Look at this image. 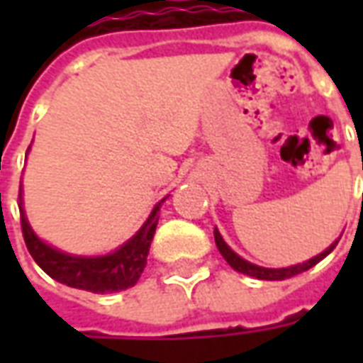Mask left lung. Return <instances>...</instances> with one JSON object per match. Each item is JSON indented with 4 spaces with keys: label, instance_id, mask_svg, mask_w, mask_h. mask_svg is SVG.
<instances>
[{
    "label": "left lung",
    "instance_id": "obj_1",
    "mask_svg": "<svg viewBox=\"0 0 363 363\" xmlns=\"http://www.w3.org/2000/svg\"><path fill=\"white\" fill-rule=\"evenodd\" d=\"M213 237H216V245H218V249H220L221 257L228 260L229 267L233 268V270H237V272L247 274V276H252V278H259V280H286V278H291V276H296V274L305 272V270H309V268L315 267L317 262H320V260L325 259L328 252L333 251L336 245H338V239H336L335 243L330 245L327 251H323L320 255H317V257H313V259H309L307 262H303V264H296V267L288 268H262L257 267V264H251V262H247V260H243L239 255H235V252L231 251L228 245H225V241L221 239L218 229H213Z\"/></svg>",
    "mask_w": 363,
    "mask_h": 363
}]
</instances>
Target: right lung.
Here are the masks:
<instances>
[{"instance_id":"right-lung-1","label":"right lung","mask_w":363,"mask_h":363,"mask_svg":"<svg viewBox=\"0 0 363 363\" xmlns=\"http://www.w3.org/2000/svg\"><path fill=\"white\" fill-rule=\"evenodd\" d=\"M163 202L165 198L153 208L143 228L128 243L106 257H74L56 251L50 245L40 241L25 218L19 190L21 229L30 257L50 278L58 280L60 284H66L69 288L85 289L93 294H112V291L132 288L140 280L143 268L147 264V252L159 221L157 212Z\"/></svg>"}]
</instances>
